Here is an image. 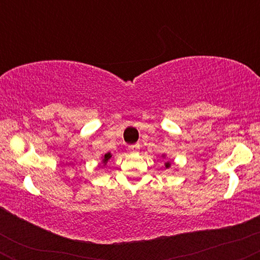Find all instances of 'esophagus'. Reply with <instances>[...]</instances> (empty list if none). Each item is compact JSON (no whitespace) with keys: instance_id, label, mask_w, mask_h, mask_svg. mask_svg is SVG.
<instances>
[{"instance_id":"1","label":"esophagus","mask_w":260,"mask_h":260,"mask_svg":"<svg viewBox=\"0 0 260 260\" xmlns=\"http://www.w3.org/2000/svg\"><path fill=\"white\" fill-rule=\"evenodd\" d=\"M128 149H129L131 153H137V151H139L140 145H139V144H133V145H129V147H128Z\"/></svg>"}]
</instances>
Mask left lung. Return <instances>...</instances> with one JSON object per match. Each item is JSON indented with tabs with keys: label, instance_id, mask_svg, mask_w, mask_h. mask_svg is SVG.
Wrapping results in <instances>:
<instances>
[{
	"label": "left lung",
	"instance_id": "obj_1",
	"mask_svg": "<svg viewBox=\"0 0 260 260\" xmlns=\"http://www.w3.org/2000/svg\"><path fill=\"white\" fill-rule=\"evenodd\" d=\"M170 166H171V164H170V161H168V162H165V168L169 169Z\"/></svg>",
	"mask_w": 260,
	"mask_h": 260
}]
</instances>
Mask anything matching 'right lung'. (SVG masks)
Segmentation results:
<instances>
[{
    "instance_id": "right-lung-1",
    "label": "right lung",
    "mask_w": 260,
    "mask_h": 260,
    "mask_svg": "<svg viewBox=\"0 0 260 260\" xmlns=\"http://www.w3.org/2000/svg\"><path fill=\"white\" fill-rule=\"evenodd\" d=\"M111 157H112L111 153H107V154L104 155V156H103V164H104V165H106L107 161H109L110 159H111Z\"/></svg>"
}]
</instances>
